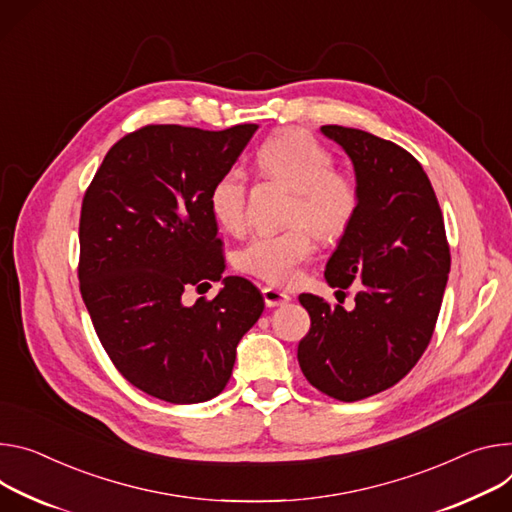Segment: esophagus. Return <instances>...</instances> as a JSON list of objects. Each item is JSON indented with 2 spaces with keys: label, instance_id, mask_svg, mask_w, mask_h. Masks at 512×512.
Returning a JSON list of instances; mask_svg holds the SVG:
<instances>
[{
  "label": "esophagus",
  "instance_id": "esophagus-1",
  "mask_svg": "<svg viewBox=\"0 0 512 512\" xmlns=\"http://www.w3.org/2000/svg\"><path fill=\"white\" fill-rule=\"evenodd\" d=\"M263 300L269 308H275V306H284L290 302V296L286 292H280L275 288H263Z\"/></svg>",
  "mask_w": 512,
  "mask_h": 512
}]
</instances>
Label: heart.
Listing matches in <instances>:
<instances>
[{
	"label": "heart",
	"mask_w": 512,
	"mask_h": 512,
	"mask_svg": "<svg viewBox=\"0 0 512 512\" xmlns=\"http://www.w3.org/2000/svg\"><path fill=\"white\" fill-rule=\"evenodd\" d=\"M255 165L261 175L280 179L294 188L290 220L282 230H263L237 253V267L271 286L296 282L300 267L316 253L315 230L322 239H337L351 226L361 190L357 179L335 169L333 153L306 130L275 134L257 149ZM249 181L243 169L230 167L212 183L208 206L228 232L247 224Z\"/></svg>",
	"instance_id": "b5f03b06"
}]
</instances>
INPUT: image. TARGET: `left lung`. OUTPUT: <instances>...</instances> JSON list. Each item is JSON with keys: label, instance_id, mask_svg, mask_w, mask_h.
Here are the masks:
<instances>
[{"label": "left lung", "instance_id": "left-lung-1", "mask_svg": "<svg viewBox=\"0 0 512 512\" xmlns=\"http://www.w3.org/2000/svg\"><path fill=\"white\" fill-rule=\"evenodd\" d=\"M351 157L359 210L327 263L345 310L300 294L310 331L298 345L306 380L322 394L355 402L398 384L433 337L451 267L445 222L433 185L408 151L357 128H320Z\"/></svg>", "mask_w": 512, "mask_h": 512}]
</instances>
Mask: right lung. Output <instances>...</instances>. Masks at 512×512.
<instances>
[{"label":"right lung","mask_w":512,"mask_h":512,"mask_svg":"<svg viewBox=\"0 0 512 512\" xmlns=\"http://www.w3.org/2000/svg\"><path fill=\"white\" fill-rule=\"evenodd\" d=\"M259 126L147 124L108 151L79 218V292L108 357L138 390L171 404L218 396L265 302L245 277L183 304L224 271L208 194Z\"/></svg>","instance_id":"right-lung-1"}]
</instances>
